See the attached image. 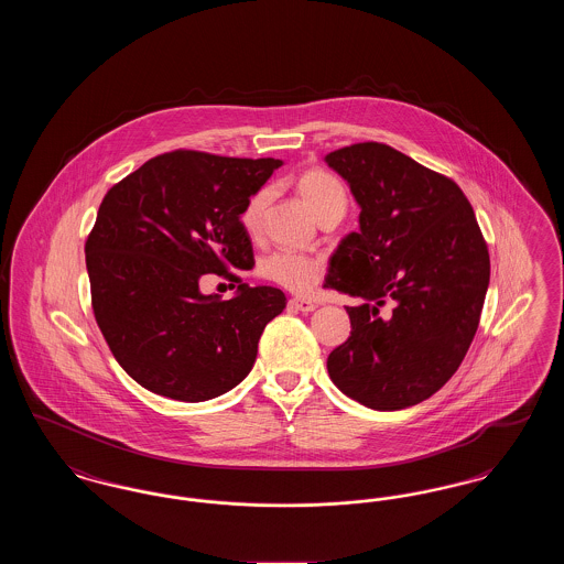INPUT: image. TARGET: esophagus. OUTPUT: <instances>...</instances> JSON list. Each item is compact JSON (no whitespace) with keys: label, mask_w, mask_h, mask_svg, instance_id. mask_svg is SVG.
Wrapping results in <instances>:
<instances>
[{"label":"esophagus","mask_w":564,"mask_h":564,"mask_svg":"<svg viewBox=\"0 0 564 564\" xmlns=\"http://www.w3.org/2000/svg\"><path fill=\"white\" fill-rule=\"evenodd\" d=\"M290 306H292L294 311H300V313H311V311L317 308V302L306 300V297H292V300H290Z\"/></svg>","instance_id":"1"}]
</instances>
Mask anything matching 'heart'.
<instances>
[{
	"instance_id": "obj_1",
	"label": "heart",
	"mask_w": 564,
	"mask_h": 564,
	"mask_svg": "<svg viewBox=\"0 0 564 564\" xmlns=\"http://www.w3.org/2000/svg\"><path fill=\"white\" fill-rule=\"evenodd\" d=\"M294 188L297 196L302 198V203L317 219L334 212L345 214L347 189L334 173L319 166L306 169L295 177ZM267 203H269L267 188L256 189L245 200V207L241 209V226L249 237H256L260 232ZM323 270H325L323 262L317 258H311L304 253H292V251H274L260 262L258 274L283 290L304 294L322 281Z\"/></svg>"
}]
</instances>
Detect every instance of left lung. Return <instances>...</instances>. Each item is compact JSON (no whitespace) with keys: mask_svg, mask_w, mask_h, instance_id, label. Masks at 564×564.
Masks as SVG:
<instances>
[{"mask_svg":"<svg viewBox=\"0 0 564 564\" xmlns=\"http://www.w3.org/2000/svg\"><path fill=\"white\" fill-rule=\"evenodd\" d=\"M325 162L361 207L359 232L332 256L327 290L347 306L350 336L327 372L350 400L402 410L440 391L476 336L490 281L488 245L455 180L395 148L364 141Z\"/></svg>","mask_w":564,"mask_h":564,"instance_id":"left-lung-1","label":"left lung"}]
</instances>
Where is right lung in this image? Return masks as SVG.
<instances>
[{
	"label": "right lung",
	"instance_id": "1",
	"mask_svg": "<svg viewBox=\"0 0 564 564\" xmlns=\"http://www.w3.org/2000/svg\"><path fill=\"white\" fill-rule=\"evenodd\" d=\"M283 162L175 150L113 184L86 239L97 325L122 370L143 389L205 402L253 368L258 340L285 308L276 288L203 295V274L241 281L253 269L245 200Z\"/></svg>",
	"mask_w": 564,
	"mask_h": 564
}]
</instances>
